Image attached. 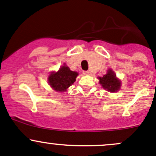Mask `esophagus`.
Segmentation results:
<instances>
[{
  "label": "esophagus",
  "instance_id": "1",
  "mask_svg": "<svg viewBox=\"0 0 156 156\" xmlns=\"http://www.w3.org/2000/svg\"><path fill=\"white\" fill-rule=\"evenodd\" d=\"M83 74H84V75H90V71H84V72H83Z\"/></svg>",
  "mask_w": 156,
  "mask_h": 156
}]
</instances>
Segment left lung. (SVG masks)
I'll return each mask as SVG.
<instances>
[{
  "label": "left lung",
  "instance_id": "left-lung-1",
  "mask_svg": "<svg viewBox=\"0 0 156 156\" xmlns=\"http://www.w3.org/2000/svg\"><path fill=\"white\" fill-rule=\"evenodd\" d=\"M99 79L103 87L110 92H116L121 87L120 81L116 78L115 73L110 69L108 70L106 75H103V78L100 77Z\"/></svg>",
  "mask_w": 156,
  "mask_h": 156
}]
</instances>
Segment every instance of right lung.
Masks as SVG:
<instances>
[{"mask_svg": "<svg viewBox=\"0 0 156 156\" xmlns=\"http://www.w3.org/2000/svg\"><path fill=\"white\" fill-rule=\"evenodd\" d=\"M78 72H72L68 66H62L57 72H52L48 78L50 85L56 91H66L75 81Z\"/></svg>", "mask_w": 156, "mask_h": 156, "instance_id": "1", "label": "right lung"}]
</instances>
